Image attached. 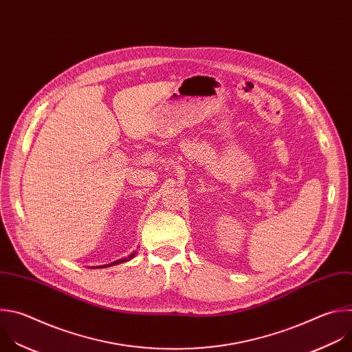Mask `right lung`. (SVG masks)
I'll use <instances>...</instances> for the list:
<instances>
[{
    "instance_id": "1",
    "label": "right lung",
    "mask_w": 352,
    "mask_h": 352,
    "mask_svg": "<svg viewBox=\"0 0 352 352\" xmlns=\"http://www.w3.org/2000/svg\"><path fill=\"white\" fill-rule=\"evenodd\" d=\"M135 251L134 252H131L127 258H122V259H118V261H115V262H111V263H107V265H101V266H91V267H94V269H97V267H108V266H113V265H118V263H122V262H127V261H130V259H133L134 256H135Z\"/></svg>"
}]
</instances>
